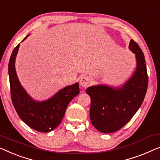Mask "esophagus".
Returning a JSON list of instances; mask_svg holds the SVG:
<instances>
[{
    "label": "esophagus",
    "instance_id": "1",
    "mask_svg": "<svg viewBox=\"0 0 160 160\" xmlns=\"http://www.w3.org/2000/svg\"><path fill=\"white\" fill-rule=\"evenodd\" d=\"M80 84L83 88H88L91 84V79L89 77H82L80 80Z\"/></svg>",
    "mask_w": 160,
    "mask_h": 160
}]
</instances>
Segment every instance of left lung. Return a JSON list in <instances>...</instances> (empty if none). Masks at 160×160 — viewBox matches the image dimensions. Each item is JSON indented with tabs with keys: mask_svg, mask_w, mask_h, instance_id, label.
Listing matches in <instances>:
<instances>
[{
	"mask_svg": "<svg viewBox=\"0 0 160 160\" xmlns=\"http://www.w3.org/2000/svg\"><path fill=\"white\" fill-rule=\"evenodd\" d=\"M129 48L136 54V69L122 87L98 85L85 91L91 100V121L102 132H116L127 124L142 104L147 93L148 75L144 55L133 40H130Z\"/></svg>",
	"mask_w": 160,
	"mask_h": 160,
	"instance_id": "left-lung-1",
	"label": "left lung"
}]
</instances>
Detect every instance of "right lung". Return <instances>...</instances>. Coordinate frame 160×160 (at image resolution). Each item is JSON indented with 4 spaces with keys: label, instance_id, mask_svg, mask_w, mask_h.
<instances>
[{
    "label": "right lung",
    "instance_id": "add662e5",
    "mask_svg": "<svg viewBox=\"0 0 160 160\" xmlns=\"http://www.w3.org/2000/svg\"><path fill=\"white\" fill-rule=\"evenodd\" d=\"M29 36H26L24 40ZM22 40V41H23ZM19 45L13 49L8 63L11 95L13 107L22 121L38 132H48L62 122L69 103L80 93L79 84L69 85L43 102L30 97L20 84L15 69V59Z\"/></svg>",
    "mask_w": 160,
    "mask_h": 160
}]
</instances>
